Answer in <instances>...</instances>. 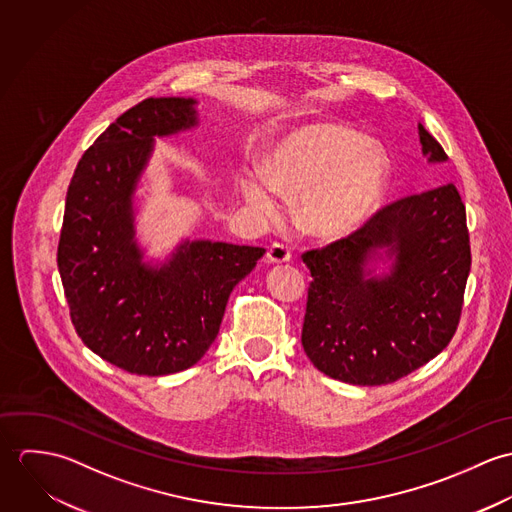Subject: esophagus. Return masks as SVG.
<instances>
[{"instance_id":"esophagus-1","label":"esophagus","mask_w":512,"mask_h":512,"mask_svg":"<svg viewBox=\"0 0 512 512\" xmlns=\"http://www.w3.org/2000/svg\"><path fill=\"white\" fill-rule=\"evenodd\" d=\"M268 260L270 262H276V264H282V262H290L292 260V248L284 242H274L270 248H268Z\"/></svg>"}]
</instances>
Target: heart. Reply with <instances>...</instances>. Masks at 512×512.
Segmentation results:
<instances>
[{"label": "heart", "mask_w": 512, "mask_h": 512, "mask_svg": "<svg viewBox=\"0 0 512 512\" xmlns=\"http://www.w3.org/2000/svg\"><path fill=\"white\" fill-rule=\"evenodd\" d=\"M388 177V161L374 146L335 124H313L293 132L274 149L266 171L242 177L246 201L274 213L282 195L301 197L305 228L323 240L355 232L376 211Z\"/></svg>", "instance_id": "obj_1"}]
</instances>
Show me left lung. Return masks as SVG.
<instances>
[{
  "instance_id": "obj_1",
  "label": "left lung",
  "mask_w": 512,
  "mask_h": 512,
  "mask_svg": "<svg viewBox=\"0 0 512 512\" xmlns=\"http://www.w3.org/2000/svg\"><path fill=\"white\" fill-rule=\"evenodd\" d=\"M420 142L430 161L447 159L422 124ZM384 245L393 272L366 279ZM301 258L313 278L301 329L309 361L341 382L390 384L438 357L457 331L471 270L465 205L453 183L406 195Z\"/></svg>"
}]
</instances>
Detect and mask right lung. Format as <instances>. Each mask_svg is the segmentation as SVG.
I'll return each mask as SVG.
<instances>
[{
    "instance_id": "add662e5",
    "label": "right lung",
    "mask_w": 512,
    "mask_h": 512,
    "mask_svg": "<svg viewBox=\"0 0 512 512\" xmlns=\"http://www.w3.org/2000/svg\"><path fill=\"white\" fill-rule=\"evenodd\" d=\"M195 100L146 98L80 157L67 191L57 264L82 343L132 374L161 376L201 361L234 286L264 248L185 242L159 270L134 242L132 195L153 136L197 124Z\"/></svg>"
}]
</instances>
